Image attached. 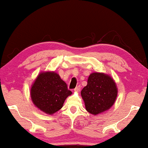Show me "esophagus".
<instances>
[{
	"label": "esophagus",
	"instance_id": "obj_1",
	"mask_svg": "<svg viewBox=\"0 0 148 148\" xmlns=\"http://www.w3.org/2000/svg\"><path fill=\"white\" fill-rule=\"evenodd\" d=\"M80 90H81V86H80V85L77 86V87L76 88H75V89H74V90H75V92L80 91Z\"/></svg>",
	"mask_w": 148,
	"mask_h": 148
}]
</instances>
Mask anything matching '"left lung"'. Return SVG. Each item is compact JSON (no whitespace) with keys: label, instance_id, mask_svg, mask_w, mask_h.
<instances>
[{"label":"left lung","instance_id":"obj_1","mask_svg":"<svg viewBox=\"0 0 148 148\" xmlns=\"http://www.w3.org/2000/svg\"><path fill=\"white\" fill-rule=\"evenodd\" d=\"M117 88L110 76L100 73H93L88 77L87 85L81 90L86 110L97 115L108 110L114 103Z\"/></svg>","mask_w":148,"mask_h":148}]
</instances>
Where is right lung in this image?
I'll list each match as a JSON object with an SVG mask.
<instances>
[{
    "mask_svg": "<svg viewBox=\"0 0 148 148\" xmlns=\"http://www.w3.org/2000/svg\"><path fill=\"white\" fill-rule=\"evenodd\" d=\"M71 94L67 84L55 72L40 73L31 88L34 104L49 114L62 108L65 100Z\"/></svg>",
    "mask_w": 148,
    "mask_h": 148,
    "instance_id": "obj_1",
    "label": "right lung"
}]
</instances>
